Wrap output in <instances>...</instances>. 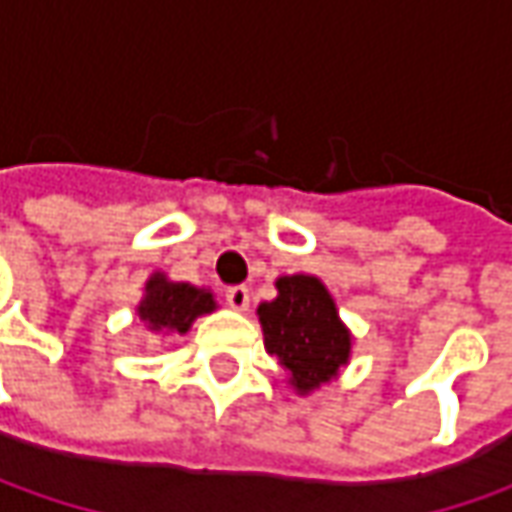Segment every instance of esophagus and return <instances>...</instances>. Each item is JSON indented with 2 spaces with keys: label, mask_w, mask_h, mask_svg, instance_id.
Returning a JSON list of instances; mask_svg holds the SVG:
<instances>
[{
  "label": "esophagus",
  "mask_w": 512,
  "mask_h": 512,
  "mask_svg": "<svg viewBox=\"0 0 512 512\" xmlns=\"http://www.w3.org/2000/svg\"><path fill=\"white\" fill-rule=\"evenodd\" d=\"M225 299H227V305L233 307V310L245 313L247 307H250V290H247V287H227Z\"/></svg>",
  "instance_id": "esophagus-1"
}]
</instances>
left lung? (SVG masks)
<instances>
[{
	"label": "left lung",
	"mask_w": 512,
	"mask_h": 512,
	"mask_svg": "<svg viewBox=\"0 0 512 512\" xmlns=\"http://www.w3.org/2000/svg\"><path fill=\"white\" fill-rule=\"evenodd\" d=\"M265 350L276 356L296 396H310L339 379L353 356V333L319 276L293 273L276 279V299L256 307Z\"/></svg>",
	"instance_id": "1"
}]
</instances>
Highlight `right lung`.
Instances as JSON below:
<instances>
[{"label":"right lung","instance_id":"1","mask_svg":"<svg viewBox=\"0 0 512 512\" xmlns=\"http://www.w3.org/2000/svg\"><path fill=\"white\" fill-rule=\"evenodd\" d=\"M216 296L207 287L190 282H173L168 273L156 270L145 282V293L136 305V316L148 333L156 336H185L199 316L216 310Z\"/></svg>","mask_w":512,"mask_h":512}]
</instances>
